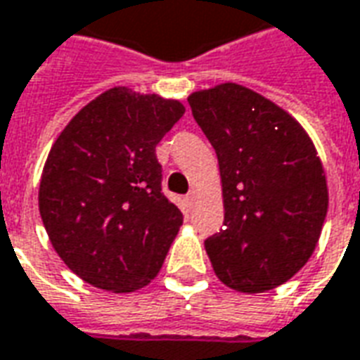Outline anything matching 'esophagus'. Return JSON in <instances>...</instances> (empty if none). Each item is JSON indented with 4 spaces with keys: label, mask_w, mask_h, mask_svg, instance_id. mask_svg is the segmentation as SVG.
Masks as SVG:
<instances>
[{
    "label": "esophagus",
    "mask_w": 360,
    "mask_h": 360,
    "mask_svg": "<svg viewBox=\"0 0 360 360\" xmlns=\"http://www.w3.org/2000/svg\"><path fill=\"white\" fill-rule=\"evenodd\" d=\"M193 198H195V193L190 192L188 195H186V203H188V207H192L193 205Z\"/></svg>",
    "instance_id": "34e87169"
}]
</instances>
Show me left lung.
<instances>
[{
  "label": "left lung",
  "mask_w": 360,
  "mask_h": 360,
  "mask_svg": "<svg viewBox=\"0 0 360 360\" xmlns=\"http://www.w3.org/2000/svg\"><path fill=\"white\" fill-rule=\"evenodd\" d=\"M221 170L225 221L205 240L217 277L240 292L289 281L312 256L328 213L322 160L304 127L252 89L188 96Z\"/></svg>",
  "instance_id": "obj_1"
}]
</instances>
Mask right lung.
Segmentation results:
<instances>
[{"label":"right lung","instance_id":"1","mask_svg":"<svg viewBox=\"0 0 360 360\" xmlns=\"http://www.w3.org/2000/svg\"><path fill=\"white\" fill-rule=\"evenodd\" d=\"M184 104L114 86L71 118L46 159L38 209L63 264L98 289L157 277L184 217L160 192L155 147Z\"/></svg>","mask_w":360,"mask_h":360}]
</instances>
